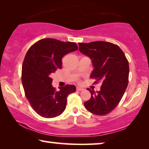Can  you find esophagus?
Masks as SVG:
<instances>
[{
	"instance_id": "obj_1",
	"label": "esophagus",
	"mask_w": 149,
	"mask_h": 149,
	"mask_svg": "<svg viewBox=\"0 0 149 149\" xmlns=\"http://www.w3.org/2000/svg\"><path fill=\"white\" fill-rule=\"evenodd\" d=\"M83 88H82V87H77V91H82L83 90Z\"/></svg>"
}]
</instances>
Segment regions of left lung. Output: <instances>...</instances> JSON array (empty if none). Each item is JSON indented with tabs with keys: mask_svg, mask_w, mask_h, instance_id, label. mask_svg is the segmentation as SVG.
<instances>
[{
	"mask_svg": "<svg viewBox=\"0 0 149 149\" xmlns=\"http://www.w3.org/2000/svg\"><path fill=\"white\" fill-rule=\"evenodd\" d=\"M79 46L80 52L91 60L90 77L102 83L100 91L87 88L91 95L85 107L94 115H107L118 105L127 88L129 63L119 47L111 42H79Z\"/></svg>",
	"mask_w": 149,
	"mask_h": 149,
	"instance_id": "8db88e82",
	"label": "left lung"
}]
</instances>
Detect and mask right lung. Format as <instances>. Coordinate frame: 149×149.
<instances>
[{
  "instance_id": "1",
  "label": "right lung",
  "mask_w": 149,
  "mask_h": 149,
  "mask_svg": "<svg viewBox=\"0 0 149 149\" xmlns=\"http://www.w3.org/2000/svg\"><path fill=\"white\" fill-rule=\"evenodd\" d=\"M77 49L75 42L54 38L38 40L28 49L22 65V81L26 97L41 117L60 115L66 109L68 95L76 91L73 85H66L56 91L51 74L62 68L63 56Z\"/></svg>"
}]
</instances>
